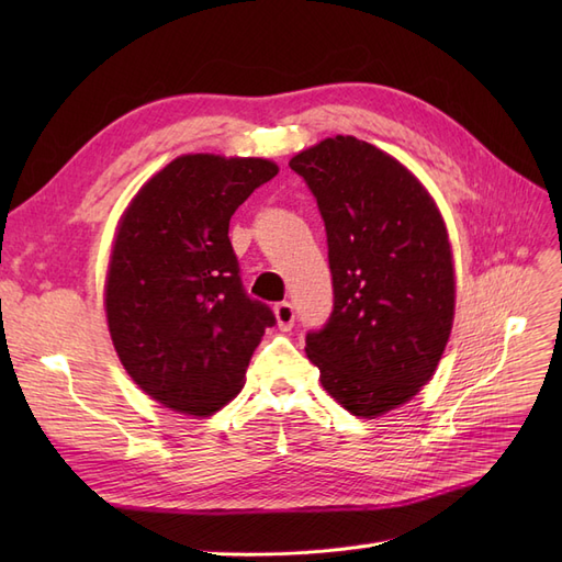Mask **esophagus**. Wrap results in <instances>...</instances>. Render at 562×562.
Wrapping results in <instances>:
<instances>
[{
  "instance_id": "esophagus-1",
  "label": "esophagus",
  "mask_w": 562,
  "mask_h": 562,
  "mask_svg": "<svg viewBox=\"0 0 562 562\" xmlns=\"http://www.w3.org/2000/svg\"><path fill=\"white\" fill-rule=\"evenodd\" d=\"M274 314H277V323L281 330H291L293 323H295V310L291 302H279L274 307Z\"/></svg>"
}]
</instances>
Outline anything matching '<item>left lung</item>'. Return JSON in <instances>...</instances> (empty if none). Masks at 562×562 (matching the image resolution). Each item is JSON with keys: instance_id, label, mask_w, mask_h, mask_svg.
Returning a JSON list of instances; mask_svg holds the SVG:
<instances>
[{"instance_id": "obj_1", "label": "left lung", "mask_w": 562, "mask_h": 562, "mask_svg": "<svg viewBox=\"0 0 562 562\" xmlns=\"http://www.w3.org/2000/svg\"><path fill=\"white\" fill-rule=\"evenodd\" d=\"M328 236L333 312L307 333L321 384L356 417H380L427 384L448 345L454 267L434 199L394 157L335 135L288 164Z\"/></svg>"}]
</instances>
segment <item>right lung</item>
I'll list each match as a JSON object with an SVG mask.
<instances>
[{"instance_id": "right-lung-1", "label": "right lung", "mask_w": 562, "mask_h": 562, "mask_svg": "<svg viewBox=\"0 0 562 562\" xmlns=\"http://www.w3.org/2000/svg\"><path fill=\"white\" fill-rule=\"evenodd\" d=\"M279 173L267 159L184 155L143 184L112 248L105 310L119 361L147 396L206 417L239 394L277 316L241 283L234 211Z\"/></svg>"}]
</instances>
